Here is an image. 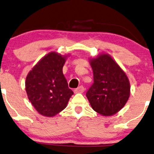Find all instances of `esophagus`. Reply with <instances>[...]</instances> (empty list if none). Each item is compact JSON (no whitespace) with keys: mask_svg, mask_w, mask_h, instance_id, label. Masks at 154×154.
<instances>
[{"mask_svg":"<svg viewBox=\"0 0 154 154\" xmlns=\"http://www.w3.org/2000/svg\"><path fill=\"white\" fill-rule=\"evenodd\" d=\"M84 91H85V88H84L83 86H79L77 87V89L75 90V93H83Z\"/></svg>","mask_w":154,"mask_h":154,"instance_id":"esophagus-1","label":"esophagus"}]
</instances>
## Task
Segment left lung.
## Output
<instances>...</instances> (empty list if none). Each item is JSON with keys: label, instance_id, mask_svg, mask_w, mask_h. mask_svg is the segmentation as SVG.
Wrapping results in <instances>:
<instances>
[{"label": "left lung", "instance_id": "8db88e82", "mask_svg": "<svg viewBox=\"0 0 154 154\" xmlns=\"http://www.w3.org/2000/svg\"><path fill=\"white\" fill-rule=\"evenodd\" d=\"M94 84L87 92L91 108L104 116L119 112L130 96V82L126 73L107 53L89 58Z\"/></svg>", "mask_w": 154, "mask_h": 154}]
</instances>
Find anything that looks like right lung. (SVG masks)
I'll return each mask as SVG.
<instances>
[{
	"label": "right lung",
	"mask_w": 154,
	"mask_h": 154,
	"mask_svg": "<svg viewBox=\"0 0 154 154\" xmlns=\"http://www.w3.org/2000/svg\"><path fill=\"white\" fill-rule=\"evenodd\" d=\"M69 56L50 52L39 60L27 75L25 90L28 100L42 116L52 117L65 109L74 94L63 72Z\"/></svg>",
	"instance_id": "right-lung-1"
}]
</instances>
